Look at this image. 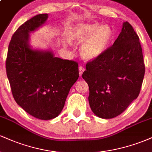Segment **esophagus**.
<instances>
[{
	"mask_svg": "<svg viewBox=\"0 0 152 152\" xmlns=\"http://www.w3.org/2000/svg\"><path fill=\"white\" fill-rule=\"evenodd\" d=\"M84 71H85V69H84V67H83V66H80L79 67H78V71H79L80 76H82V74H83V73L84 72Z\"/></svg>",
	"mask_w": 152,
	"mask_h": 152,
	"instance_id": "esophagus-1",
	"label": "esophagus"
}]
</instances>
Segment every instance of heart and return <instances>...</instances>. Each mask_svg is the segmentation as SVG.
<instances>
[{
	"label": "heart",
	"instance_id": "heart-1",
	"mask_svg": "<svg viewBox=\"0 0 152 152\" xmlns=\"http://www.w3.org/2000/svg\"><path fill=\"white\" fill-rule=\"evenodd\" d=\"M114 38V31L108 25L98 22L78 24L68 34L71 43H82L80 52L86 60L100 57L107 50Z\"/></svg>",
	"mask_w": 152,
	"mask_h": 152
}]
</instances>
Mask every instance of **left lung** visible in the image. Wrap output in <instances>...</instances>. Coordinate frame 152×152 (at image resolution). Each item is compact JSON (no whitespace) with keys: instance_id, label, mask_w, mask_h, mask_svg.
<instances>
[{"instance_id":"8db88e82","label":"left lung","mask_w":152,"mask_h":152,"mask_svg":"<svg viewBox=\"0 0 152 152\" xmlns=\"http://www.w3.org/2000/svg\"><path fill=\"white\" fill-rule=\"evenodd\" d=\"M86 69L82 77L94 114L112 118L124 112L140 93L145 73L139 38L129 23H124L114 44L87 62Z\"/></svg>"}]
</instances>
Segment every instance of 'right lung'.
<instances>
[{"mask_svg":"<svg viewBox=\"0 0 152 152\" xmlns=\"http://www.w3.org/2000/svg\"><path fill=\"white\" fill-rule=\"evenodd\" d=\"M47 18V13L36 15L17 29L10 41L6 61L15 101L28 114L42 120L58 116L79 76L76 61L54 57L50 51L31 48L29 33Z\"/></svg>","mask_w":152,"mask_h":152,"instance_id":"1","label":"right lung"}]
</instances>
